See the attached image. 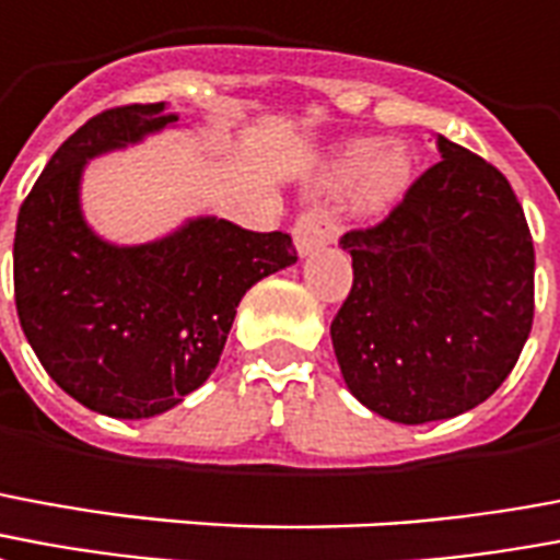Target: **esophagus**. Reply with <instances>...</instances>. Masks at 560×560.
<instances>
[{"label": "esophagus", "mask_w": 560, "mask_h": 560, "mask_svg": "<svg viewBox=\"0 0 560 560\" xmlns=\"http://www.w3.org/2000/svg\"><path fill=\"white\" fill-rule=\"evenodd\" d=\"M335 237H338V222H335L329 207H308L293 222V240H296L300 255H312V252L323 248L326 243H332Z\"/></svg>", "instance_id": "obj_1"}]
</instances>
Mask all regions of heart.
Returning <instances> with one entry per match:
<instances>
[{
  "label": "heart",
  "instance_id": "b5f03b06",
  "mask_svg": "<svg viewBox=\"0 0 560 560\" xmlns=\"http://www.w3.org/2000/svg\"><path fill=\"white\" fill-rule=\"evenodd\" d=\"M412 172V160L404 144H376L374 139H355L343 144L329 168L335 184L353 180V201L362 213H383L404 196Z\"/></svg>",
  "mask_w": 560,
  "mask_h": 560
}]
</instances>
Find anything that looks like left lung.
Returning <instances> with one entry per match:
<instances>
[{
    "mask_svg": "<svg viewBox=\"0 0 560 560\" xmlns=\"http://www.w3.org/2000/svg\"><path fill=\"white\" fill-rule=\"evenodd\" d=\"M439 151L383 222L341 237L353 288L335 355L364 407L400 424L483 404L534 320L532 231L508 177L442 136Z\"/></svg>",
    "mask_w": 560,
    "mask_h": 560,
    "instance_id": "obj_1",
    "label": "left lung"
}]
</instances>
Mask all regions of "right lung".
<instances>
[{"label": "right lung", "mask_w": 560, "mask_h": 560, "mask_svg": "<svg viewBox=\"0 0 560 560\" xmlns=\"http://www.w3.org/2000/svg\"><path fill=\"white\" fill-rule=\"evenodd\" d=\"M175 121L165 103L94 115L52 153L16 217L20 326L44 371L101 416L177 407L213 374L243 293L296 260L291 234L210 217L148 246L91 234L80 213L85 160Z\"/></svg>", "instance_id": "right-lung-1"}]
</instances>
